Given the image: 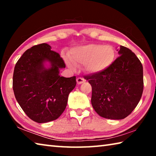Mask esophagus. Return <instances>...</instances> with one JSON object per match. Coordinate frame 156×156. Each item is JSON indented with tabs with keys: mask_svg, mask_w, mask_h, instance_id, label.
<instances>
[{
	"mask_svg": "<svg viewBox=\"0 0 156 156\" xmlns=\"http://www.w3.org/2000/svg\"><path fill=\"white\" fill-rule=\"evenodd\" d=\"M76 81H77V83H78V84H82V83H84V82H85L86 80H84V79L83 78H78L77 79H76Z\"/></svg>",
	"mask_w": 156,
	"mask_h": 156,
	"instance_id": "1",
	"label": "esophagus"
}]
</instances>
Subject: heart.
<instances>
[{"instance_id": "b5f03b06", "label": "heart", "mask_w": 156, "mask_h": 156, "mask_svg": "<svg viewBox=\"0 0 156 156\" xmlns=\"http://www.w3.org/2000/svg\"><path fill=\"white\" fill-rule=\"evenodd\" d=\"M115 52L110 45L89 44L78 47L70 52L69 67L75 69L76 66L84 65L86 72L98 73L109 68L114 60Z\"/></svg>"}]
</instances>
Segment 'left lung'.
I'll use <instances>...</instances> for the list:
<instances>
[{
	"mask_svg": "<svg viewBox=\"0 0 156 156\" xmlns=\"http://www.w3.org/2000/svg\"><path fill=\"white\" fill-rule=\"evenodd\" d=\"M117 58L104 72L84 76L92 87L91 105L102 118L124 119L133 112L144 88L143 67L138 57L120 45Z\"/></svg>",
	"mask_w": 156,
	"mask_h": 156,
	"instance_id": "left-lung-1",
	"label": "left lung"
}]
</instances>
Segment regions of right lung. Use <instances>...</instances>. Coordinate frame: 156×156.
<instances>
[{
  "instance_id": "right-lung-1",
  "label": "right lung",
  "mask_w": 156,
  "mask_h": 156,
  "mask_svg": "<svg viewBox=\"0 0 156 156\" xmlns=\"http://www.w3.org/2000/svg\"><path fill=\"white\" fill-rule=\"evenodd\" d=\"M48 44L34 45L25 51L15 65L13 90L18 104L34 122L56 120L67 107L68 96L76 84V76L59 75L64 60ZM48 62L49 68L45 67Z\"/></svg>"
}]
</instances>
